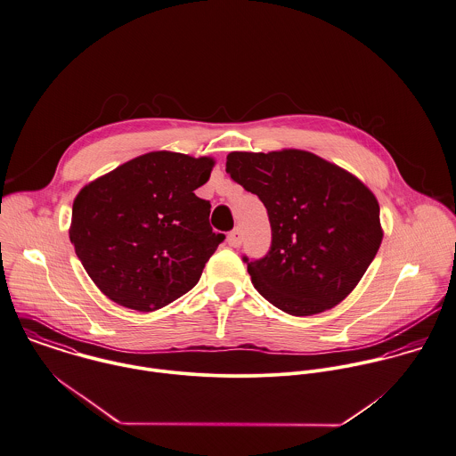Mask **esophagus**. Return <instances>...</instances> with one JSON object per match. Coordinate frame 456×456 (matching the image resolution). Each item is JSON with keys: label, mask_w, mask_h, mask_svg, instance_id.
Masks as SVG:
<instances>
[{"label": "esophagus", "mask_w": 456, "mask_h": 456, "mask_svg": "<svg viewBox=\"0 0 456 456\" xmlns=\"http://www.w3.org/2000/svg\"><path fill=\"white\" fill-rule=\"evenodd\" d=\"M227 241H229V245H231V247L238 248V247L241 245V231H240V229H234V231L229 234Z\"/></svg>", "instance_id": "obj_1"}]
</instances>
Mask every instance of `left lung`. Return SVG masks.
Wrapping results in <instances>:
<instances>
[{"instance_id":"1","label":"left lung","mask_w":456,"mask_h":456,"mask_svg":"<svg viewBox=\"0 0 456 456\" xmlns=\"http://www.w3.org/2000/svg\"><path fill=\"white\" fill-rule=\"evenodd\" d=\"M225 171L266 206L272 248L248 263L276 308L306 317L344 301L373 261L384 231L379 202L358 176L310 151H232Z\"/></svg>"}]
</instances>
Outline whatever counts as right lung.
I'll list each match as a JSON object with an SVG mask.
<instances>
[{
    "label": "right lung",
    "mask_w": 456,
    "mask_h": 456,
    "mask_svg": "<svg viewBox=\"0 0 456 456\" xmlns=\"http://www.w3.org/2000/svg\"><path fill=\"white\" fill-rule=\"evenodd\" d=\"M213 167V157L150 151L81 188L69 236L110 301L153 312L199 281L225 238L209 227V200L195 195Z\"/></svg>",
    "instance_id": "add662e5"
}]
</instances>
